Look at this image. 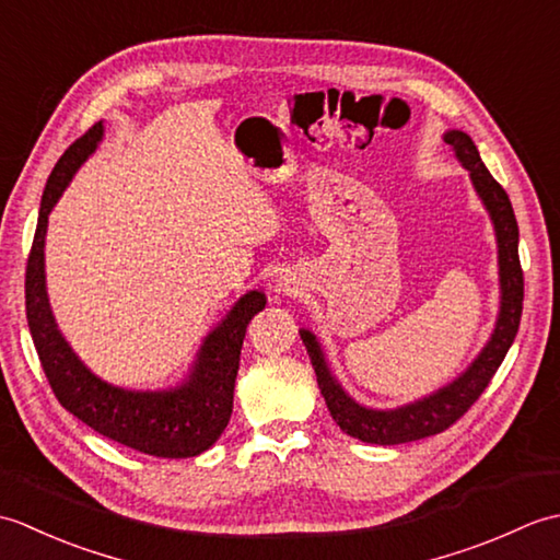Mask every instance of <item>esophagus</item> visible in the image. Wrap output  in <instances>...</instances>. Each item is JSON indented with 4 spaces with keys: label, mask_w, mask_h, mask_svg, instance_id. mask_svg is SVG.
Masks as SVG:
<instances>
[{
    "label": "esophagus",
    "mask_w": 560,
    "mask_h": 560,
    "mask_svg": "<svg viewBox=\"0 0 560 560\" xmlns=\"http://www.w3.org/2000/svg\"><path fill=\"white\" fill-rule=\"evenodd\" d=\"M279 287H281V283H279ZM281 289H283V291H287V287H281ZM281 289H279V291H281Z\"/></svg>",
    "instance_id": "obj_1"
}]
</instances>
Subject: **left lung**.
Instances as JSON below:
<instances>
[{
    "label": "left lung",
    "mask_w": 560,
    "mask_h": 560,
    "mask_svg": "<svg viewBox=\"0 0 560 560\" xmlns=\"http://www.w3.org/2000/svg\"><path fill=\"white\" fill-rule=\"evenodd\" d=\"M447 144L455 149L457 159L464 163V168L469 171L471 183L477 187L479 197L483 199L486 209L491 211V219L495 223L498 235V261H501V317L489 347L481 351L477 361L455 383L443 387L435 395L425 397L409 407H401L395 411H375L365 409L361 404H355L351 397H347L335 377L329 375L323 351H319L315 337L307 329H301V339L311 355L317 385L323 397L327 401V409L331 419L337 421L341 431L349 435L363 440V443L375 445H399L411 443V440H421L428 435L443 433L452 423H457L464 413L471 409V404L481 397V392L489 387L495 371L501 368L508 349L513 347L515 335L520 329L522 317V301H525V273H522L520 265V231L513 205H510L508 192L495 183V177L486 168L474 141L464 132H447Z\"/></svg>",
    "instance_id": "1"
}]
</instances>
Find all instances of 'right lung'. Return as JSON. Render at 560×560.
Wrapping results in <instances>:
<instances>
[{
  "instance_id": "obj_1",
  "label": "right lung",
  "mask_w": 560,
  "mask_h": 560,
  "mask_svg": "<svg viewBox=\"0 0 560 560\" xmlns=\"http://www.w3.org/2000/svg\"><path fill=\"white\" fill-rule=\"evenodd\" d=\"M103 125L96 122L71 144L47 177L38 229L26 261V317L40 365L57 401L93 431L153 457H195L217 443L233 413V389L245 329L267 299L261 291L243 295L231 315L201 347L195 373L173 392H129L93 375L71 351L47 305L43 247L47 213L79 165L96 149Z\"/></svg>"
}]
</instances>
